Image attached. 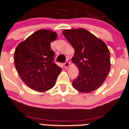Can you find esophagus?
Masks as SVG:
<instances>
[{
    "instance_id": "obj_1",
    "label": "esophagus",
    "mask_w": 129,
    "mask_h": 129,
    "mask_svg": "<svg viewBox=\"0 0 129 129\" xmlns=\"http://www.w3.org/2000/svg\"><path fill=\"white\" fill-rule=\"evenodd\" d=\"M64 68H68L69 67V66H70V62H66V63H64Z\"/></svg>"
}]
</instances>
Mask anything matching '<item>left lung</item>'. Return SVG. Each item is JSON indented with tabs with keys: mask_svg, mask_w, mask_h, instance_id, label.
<instances>
[{
	"mask_svg": "<svg viewBox=\"0 0 129 129\" xmlns=\"http://www.w3.org/2000/svg\"><path fill=\"white\" fill-rule=\"evenodd\" d=\"M63 34L75 50L72 61L79 70L73 87L86 93L95 91L110 71V51L107 45L84 28L65 30Z\"/></svg>",
	"mask_w": 129,
	"mask_h": 129,
	"instance_id": "left-lung-1",
	"label": "left lung"
}]
</instances>
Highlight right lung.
Returning a JSON list of instances; mask_svg holds the SVG:
<instances>
[{
    "label": "right lung",
    "mask_w": 129,
    "mask_h": 129,
    "mask_svg": "<svg viewBox=\"0 0 129 129\" xmlns=\"http://www.w3.org/2000/svg\"><path fill=\"white\" fill-rule=\"evenodd\" d=\"M56 38V32L39 30L15 48L16 70L22 81L33 90L44 92L52 88L61 71V68L53 62L55 52L50 44Z\"/></svg>",
    "instance_id": "obj_1"
}]
</instances>
